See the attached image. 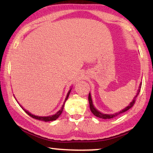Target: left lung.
Returning <instances> with one entry per match:
<instances>
[{
	"instance_id": "1",
	"label": "left lung",
	"mask_w": 153,
	"mask_h": 153,
	"mask_svg": "<svg viewBox=\"0 0 153 153\" xmlns=\"http://www.w3.org/2000/svg\"><path fill=\"white\" fill-rule=\"evenodd\" d=\"M141 85H142V83H140V85H139V88H138V89H137V91L136 95H135V97L133 98V99L132 100L131 102L129 103V105H128V106H126L125 108L123 109V110L120 111L118 113L117 112V113H116V114H103V113L100 112V111L98 110V109L96 108L95 106H94V103H93V101H92L91 93H90V92H89V94H88V103H89V107H90V109H91V111L92 112V114H93L95 116L98 117V118H103V119H110V118H114V117L117 116H118V115H119L120 114H123V113L126 112V111H127L128 110H129L130 108H132V107H133V105H134L135 101V99H136V97H137V95H138L139 93H140V88H141Z\"/></svg>"
}]
</instances>
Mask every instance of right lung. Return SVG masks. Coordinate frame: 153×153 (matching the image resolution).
Wrapping results in <instances>:
<instances>
[{"label": "right lung", "instance_id": "1", "mask_svg": "<svg viewBox=\"0 0 153 153\" xmlns=\"http://www.w3.org/2000/svg\"><path fill=\"white\" fill-rule=\"evenodd\" d=\"M71 89H72V86H71V87L70 88V89H69V91H68V93H67V97H66V98H65V101H64V103H63V105H62V108H60L59 110L56 113V114H54V115H51V116H36V115H34V114H31V113L30 112V111H28L26 110L25 108H24L23 107H22V105H20V103H19V102L18 101V100H17L16 98L15 97V96H14V95H13V96H14L15 99H16L17 102H18V104L20 105V106L21 107V108H22V109H23V111H25V112L26 114L29 115L30 116H31L32 118H35V119H37V120H42V121H45V122H48V121H52V120H55L57 119V118H59V117L60 116V115L62 114V111H63L64 107H65V102H66V101H67V100L68 98H69V94H70V92H71Z\"/></svg>", "mask_w": 153, "mask_h": 153}]
</instances>
